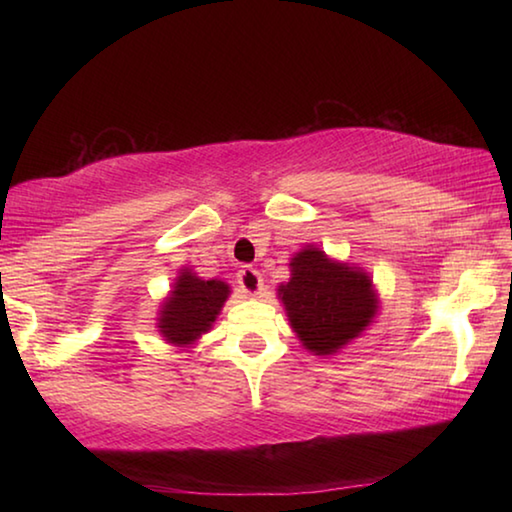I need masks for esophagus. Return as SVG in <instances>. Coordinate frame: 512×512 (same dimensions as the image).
Listing matches in <instances>:
<instances>
[{
	"instance_id": "obj_1",
	"label": "esophagus",
	"mask_w": 512,
	"mask_h": 512,
	"mask_svg": "<svg viewBox=\"0 0 512 512\" xmlns=\"http://www.w3.org/2000/svg\"><path fill=\"white\" fill-rule=\"evenodd\" d=\"M237 282H239V287L248 293V296H259L264 289L262 275H259L255 268H250V266L241 268V271L237 273Z\"/></svg>"
}]
</instances>
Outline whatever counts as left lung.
Segmentation results:
<instances>
[{"label":"left lung","mask_w":512,"mask_h":512,"mask_svg":"<svg viewBox=\"0 0 512 512\" xmlns=\"http://www.w3.org/2000/svg\"><path fill=\"white\" fill-rule=\"evenodd\" d=\"M291 277L277 287L302 348L332 357L375 323L379 296L370 273L305 246L291 257Z\"/></svg>","instance_id":"obj_1"}]
</instances>
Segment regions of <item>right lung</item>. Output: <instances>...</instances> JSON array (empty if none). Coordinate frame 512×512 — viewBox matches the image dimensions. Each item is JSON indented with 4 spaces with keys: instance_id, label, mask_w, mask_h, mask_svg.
<instances>
[{
    "instance_id": "right-lung-1",
    "label": "right lung",
    "mask_w": 512,
    "mask_h": 512,
    "mask_svg": "<svg viewBox=\"0 0 512 512\" xmlns=\"http://www.w3.org/2000/svg\"><path fill=\"white\" fill-rule=\"evenodd\" d=\"M230 293L228 282L203 280L192 268L183 266L167 298L160 302L155 327L173 348L189 350L210 332Z\"/></svg>"
}]
</instances>
